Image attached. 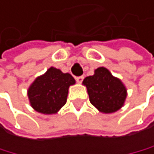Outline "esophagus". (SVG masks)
Listing matches in <instances>:
<instances>
[{"mask_svg":"<svg viewBox=\"0 0 154 154\" xmlns=\"http://www.w3.org/2000/svg\"><path fill=\"white\" fill-rule=\"evenodd\" d=\"M75 79H76V82H78L79 83H80V82H82V80H83V76H82V75H80V76H76Z\"/></svg>","mask_w":154,"mask_h":154,"instance_id":"esophagus-1","label":"esophagus"}]
</instances>
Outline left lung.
<instances>
[{"label": "left lung", "instance_id": "left-lung-1", "mask_svg": "<svg viewBox=\"0 0 154 154\" xmlns=\"http://www.w3.org/2000/svg\"><path fill=\"white\" fill-rule=\"evenodd\" d=\"M82 83L87 88L90 103L102 113H114L125 103L126 86L106 68L96 69L94 75L86 76Z\"/></svg>", "mask_w": 154, "mask_h": 154}]
</instances>
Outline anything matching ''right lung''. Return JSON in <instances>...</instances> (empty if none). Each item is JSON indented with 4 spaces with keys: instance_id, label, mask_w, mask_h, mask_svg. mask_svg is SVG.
Wrapping results in <instances>:
<instances>
[{
    "instance_id": "1",
    "label": "right lung",
    "mask_w": 154,
    "mask_h": 154,
    "mask_svg": "<svg viewBox=\"0 0 154 154\" xmlns=\"http://www.w3.org/2000/svg\"><path fill=\"white\" fill-rule=\"evenodd\" d=\"M72 76L51 67L36 78L27 90L31 107L42 114H56L67 102L69 87L75 85Z\"/></svg>"
}]
</instances>
